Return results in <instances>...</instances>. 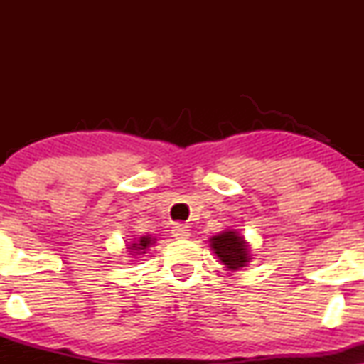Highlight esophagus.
<instances>
[{
  "label": "esophagus",
  "instance_id": "obj_1",
  "mask_svg": "<svg viewBox=\"0 0 364 364\" xmlns=\"http://www.w3.org/2000/svg\"><path fill=\"white\" fill-rule=\"evenodd\" d=\"M172 233L173 237L177 238H188L191 237V228L186 223H176V225L172 227Z\"/></svg>",
  "mask_w": 364,
  "mask_h": 364
}]
</instances>
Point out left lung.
Segmentation results:
<instances>
[{
    "instance_id": "8db88e82",
    "label": "left lung",
    "mask_w": 364,
    "mask_h": 364,
    "mask_svg": "<svg viewBox=\"0 0 364 364\" xmlns=\"http://www.w3.org/2000/svg\"><path fill=\"white\" fill-rule=\"evenodd\" d=\"M213 252L220 258L223 265L230 270H237V268L245 267V263L250 260L248 258L247 243L242 237H238L237 232H223L220 235H215L210 238Z\"/></svg>"
}]
</instances>
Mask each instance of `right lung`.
I'll return each instance as SVG.
<instances>
[{
	"label": "right lung",
	"instance_id": "obj_1",
	"mask_svg": "<svg viewBox=\"0 0 364 364\" xmlns=\"http://www.w3.org/2000/svg\"><path fill=\"white\" fill-rule=\"evenodd\" d=\"M149 245H152L151 238H149V237H142L141 240H139V243H131V247H129V248H131V250H136L134 253H136V255H137L139 252L146 250V248H147ZM144 253H146V252H144Z\"/></svg>",
	"mask_w": 364,
	"mask_h": 364
}]
</instances>
